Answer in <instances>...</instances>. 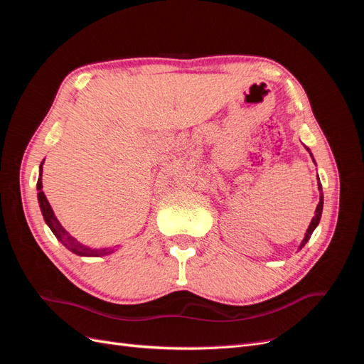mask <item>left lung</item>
Segmentation results:
<instances>
[{
  "instance_id": "8db88e82",
  "label": "left lung",
  "mask_w": 364,
  "mask_h": 364,
  "mask_svg": "<svg viewBox=\"0 0 364 364\" xmlns=\"http://www.w3.org/2000/svg\"><path fill=\"white\" fill-rule=\"evenodd\" d=\"M308 151H310V149H306ZM310 155H311V151H310ZM311 158H313V155H311ZM313 162L316 164V161H314V158H313ZM318 179V178H317ZM317 186H318V191H321V199H318V205H317V208H316V213H314V217H313V220H311V223H310V226H308V229H306V232H305V237H304V240H302V243H301V246H299V250L306 245V241L311 238V234L314 232V229L317 228V225H318V222H321V217H322V211H323V193H322V183H321V181H318V183H317Z\"/></svg>"
}]
</instances>
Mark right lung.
Returning <instances> with one entry per match:
<instances>
[{
	"mask_svg": "<svg viewBox=\"0 0 364 364\" xmlns=\"http://www.w3.org/2000/svg\"><path fill=\"white\" fill-rule=\"evenodd\" d=\"M46 161V159H43ZM39 165V178H38V202H39V208H41V213L43 215V220H46V223L48 225V228L51 229V232L54 234L60 243L67 247L68 250H71L75 255H80V257H105V255H111L117 249L115 247H102V249H92V247H87L85 245H82L80 241H77L67 229H65L59 220L54 215L53 208L50 205V202L47 200L46 194L42 191V164Z\"/></svg>",
	"mask_w": 364,
	"mask_h": 364,
	"instance_id": "right-lung-1",
	"label": "right lung"
}]
</instances>
